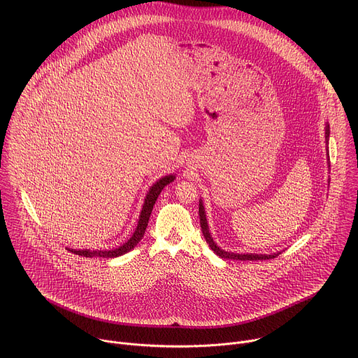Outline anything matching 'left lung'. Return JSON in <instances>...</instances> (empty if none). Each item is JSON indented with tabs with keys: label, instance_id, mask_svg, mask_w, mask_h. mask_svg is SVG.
I'll list each match as a JSON object with an SVG mask.
<instances>
[{
	"label": "left lung",
	"instance_id": "obj_1",
	"mask_svg": "<svg viewBox=\"0 0 358 358\" xmlns=\"http://www.w3.org/2000/svg\"><path fill=\"white\" fill-rule=\"evenodd\" d=\"M326 143L329 145V137H330V126L329 123H326ZM329 148V147H327ZM329 152V151H327ZM198 214H199V222H201V229H202V235L206 238L207 243L210 245V248L218 255L220 258L222 259H236V261H266V259H273L276 257H279L280 252L276 253H271V255H265V253H234V252H227L224 249H221L215 241L213 239V235L210 232L208 228V221H207V215H206V208H203L202 199H199V207H198Z\"/></svg>",
	"mask_w": 358,
	"mask_h": 358
}]
</instances>
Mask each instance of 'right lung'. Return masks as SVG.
Instances as JSON below:
<instances>
[{
  "label": "right lung",
  "instance_id": "right-lung-1",
  "mask_svg": "<svg viewBox=\"0 0 358 358\" xmlns=\"http://www.w3.org/2000/svg\"><path fill=\"white\" fill-rule=\"evenodd\" d=\"M176 178L174 174H170V176H166L163 178H160L159 181H156L155 184H152L150 187V189L147 191L145 194V198H144V203H143V208H141V213H140V217H138V221H137V227H136V231L133 232L131 238L124 242L123 245H120L119 248H115V249H109V250H92V249H71L68 248V250L79 255V257H86V258H117V257H122V255L130 252L143 238L144 232H145V228H147V224H148V220H150V215H151V211H152V207H155V203L162 192V189L173 182Z\"/></svg>",
  "mask_w": 358,
  "mask_h": 358
}]
</instances>
